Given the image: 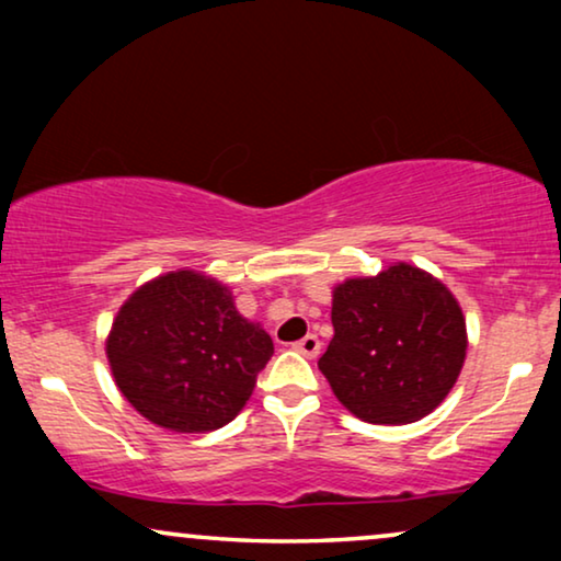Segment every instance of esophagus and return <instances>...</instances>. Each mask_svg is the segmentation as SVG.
I'll return each instance as SVG.
<instances>
[{
	"label": "esophagus",
	"mask_w": 561,
	"mask_h": 561,
	"mask_svg": "<svg viewBox=\"0 0 561 561\" xmlns=\"http://www.w3.org/2000/svg\"><path fill=\"white\" fill-rule=\"evenodd\" d=\"M294 350L296 352H301L304 357H309V359H313L321 352V342H319V336L317 334H306L304 340H298L296 344H294Z\"/></svg>",
	"instance_id": "34e87169"
}]
</instances>
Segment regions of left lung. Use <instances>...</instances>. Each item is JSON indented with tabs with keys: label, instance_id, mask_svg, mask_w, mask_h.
I'll use <instances>...</instances> for the list:
<instances>
[{
	"label": "left lung",
	"instance_id": "left-lung-1",
	"mask_svg": "<svg viewBox=\"0 0 561 561\" xmlns=\"http://www.w3.org/2000/svg\"><path fill=\"white\" fill-rule=\"evenodd\" d=\"M334 336L319 370L336 401L367 424H413L462 373L465 313L432 273L393 263L332 290Z\"/></svg>",
	"mask_w": 561,
	"mask_h": 561
}]
</instances>
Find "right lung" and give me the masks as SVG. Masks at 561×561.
<instances>
[{
    "label": "right lung",
    "mask_w": 561,
    "mask_h": 561,
    "mask_svg": "<svg viewBox=\"0 0 561 561\" xmlns=\"http://www.w3.org/2000/svg\"><path fill=\"white\" fill-rule=\"evenodd\" d=\"M271 355V334L237 311L232 290L196 271L142 283L106 336L119 393L150 424L179 434L229 424Z\"/></svg>",
    "instance_id": "obj_1"
}]
</instances>
